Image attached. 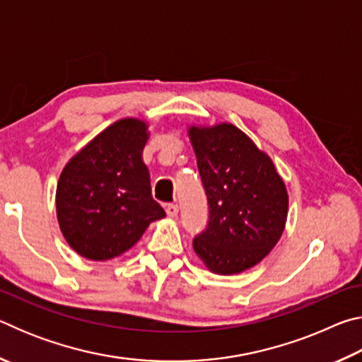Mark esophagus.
<instances>
[{"label":"esophagus","mask_w":362,"mask_h":362,"mask_svg":"<svg viewBox=\"0 0 362 362\" xmlns=\"http://www.w3.org/2000/svg\"><path fill=\"white\" fill-rule=\"evenodd\" d=\"M166 212L169 217H177V214H179V206L177 204H168L166 206Z\"/></svg>","instance_id":"34e87169"}]
</instances>
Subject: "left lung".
Masks as SVG:
<instances>
[{
  "mask_svg": "<svg viewBox=\"0 0 362 362\" xmlns=\"http://www.w3.org/2000/svg\"><path fill=\"white\" fill-rule=\"evenodd\" d=\"M209 206L193 249L214 273L235 274L269 254L283 235L287 192L265 153L233 124L189 127Z\"/></svg>",
  "mask_w": 362,
  "mask_h": 362,
  "instance_id": "8db88e82",
  "label": "left lung"
}]
</instances>
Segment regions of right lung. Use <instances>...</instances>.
I'll return each instance as SVG.
<instances>
[{"instance_id": "1", "label": "right lung", "mask_w": 362, "mask_h": 362, "mask_svg": "<svg viewBox=\"0 0 362 362\" xmlns=\"http://www.w3.org/2000/svg\"><path fill=\"white\" fill-rule=\"evenodd\" d=\"M146 124L126 118L90 140L64 168L56 204L60 230L79 255L108 260L131 249L166 212L151 196L142 161Z\"/></svg>"}]
</instances>
